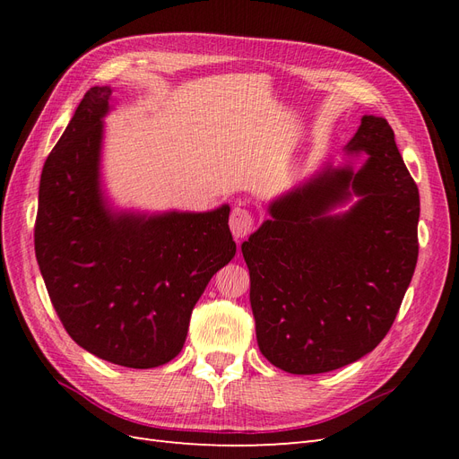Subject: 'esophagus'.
Wrapping results in <instances>:
<instances>
[{"mask_svg": "<svg viewBox=\"0 0 459 459\" xmlns=\"http://www.w3.org/2000/svg\"><path fill=\"white\" fill-rule=\"evenodd\" d=\"M230 228H231V233L235 235V238L245 239L255 228V216L243 206L233 208L231 218H230Z\"/></svg>", "mask_w": 459, "mask_h": 459, "instance_id": "esophagus-1", "label": "esophagus"}]
</instances>
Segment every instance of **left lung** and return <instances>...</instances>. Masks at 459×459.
<instances>
[{
    "instance_id": "1",
    "label": "left lung",
    "mask_w": 459,
    "mask_h": 459,
    "mask_svg": "<svg viewBox=\"0 0 459 459\" xmlns=\"http://www.w3.org/2000/svg\"><path fill=\"white\" fill-rule=\"evenodd\" d=\"M366 164L325 169L270 204L272 220L241 245L258 349L287 373L339 369L393 327L418 264L420 191L381 117L346 145ZM359 196L349 213L331 207Z\"/></svg>"
}]
</instances>
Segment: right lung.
Wrapping results in <instances>:
<instances>
[{"mask_svg": "<svg viewBox=\"0 0 459 459\" xmlns=\"http://www.w3.org/2000/svg\"><path fill=\"white\" fill-rule=\"evenodd\" d=\"M110 88H90L39 179L34 247L63 327L97 358L134 369L179 354L211 277L235 255L230 206L113 212L100 189Z\"/></svg>", "mask_w": 459, "mask_h": 459, "instance_id": "obj_1", "label": "right lung"}]
</instances>
